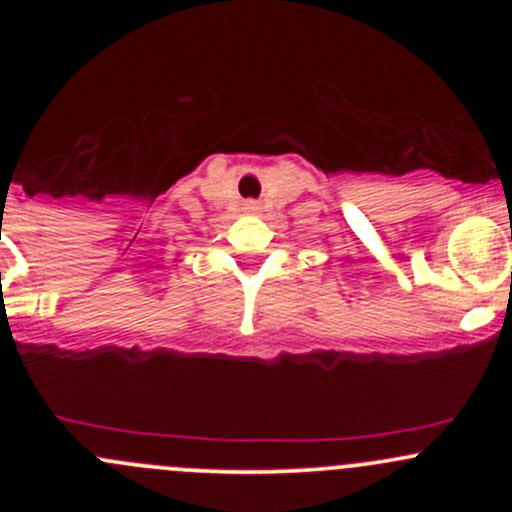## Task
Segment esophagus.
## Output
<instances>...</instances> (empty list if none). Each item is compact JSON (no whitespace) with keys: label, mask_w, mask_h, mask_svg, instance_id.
<instances>
[{"label":"esophagus","mask_w":512,"mask_h":512,"mask_svg":"<svg viewBox=\"0 0 512 512\" xmlns=\"http://www.w3.org/2000/svg\"><path fill=\"white\" fill-rule=\"evenodd\" d=\"M247 208H250V210H255V203H247Z\"/></svg>","instance_id":"34e87169"}]
</instances>
